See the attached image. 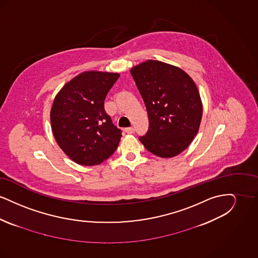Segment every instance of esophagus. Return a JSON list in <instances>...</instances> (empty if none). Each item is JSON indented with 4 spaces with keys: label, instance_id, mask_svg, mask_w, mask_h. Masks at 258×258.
Instances as JSON below:
<instances>
[{
    "label": "esophagus",
    "instance_id": "34e87169",
    "mask_svg": "<svg viewBox=\"0 0 258 258\" xmlns=\"http://www.w3.org/2000/svg\"><path fill=\"white\" fill-rule=\"evenodd\" d=\"M124 132L128 135H132V134L135 133V128L134 127H126V128H124Z\"/></svg>",
    "mask_w": 258,
    "mask_h": 258
}]
</instances>
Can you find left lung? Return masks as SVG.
Here are the masks:
<instances>
[{
    "label": "left lung",
    "mask_w": 258,
    "mask_h": 258,
    "mask_svg": "<svg viewBox=\"0 0 258 258\" xmlns=\"http://www.w3.org/2000/svg\"><path fill=\"white\" fill-rule=\"evenodd\" d=\"M149 117V131L139 137L160 158L181 154L195 139L203 114L197 84L182 69L147 60L131 70Z\"/></svg>",
    "instance_id": "8db88e82"
}]
</instances>
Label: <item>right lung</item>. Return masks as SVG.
Instances as JSON below:
<instances>
[{
  "label": "right lung",
  "mask_w": 258,
  "mask_h": 258,
  "mask_svg": "<svg viewBox=\"0 0 258 258\" xmlns=\"http://www.w3.org/2000/svg\"><path fill=\"white\" fill-rule=\"evenodd\" d=\"M120 74L89 71L66 83L53 100L51 128L62 152L74 162L92 166L107 160L121 131L104 110V99Z\"/></svg>",
  "instance_id": "1"
}]
</instances>
